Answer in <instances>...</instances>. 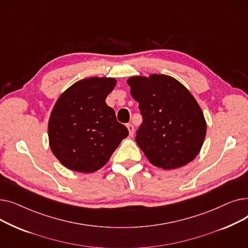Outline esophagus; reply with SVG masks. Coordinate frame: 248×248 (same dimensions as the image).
Returning <instances> with one entry per match:
<instances>
[{
  "instance_id": "obj_1",
  "label": "esophagus",
  "mask_w": 248,
  "mask_h": 248,
  "mask_svg": "<svg viewBox=\"0 0 248 248\" xmlns=\"http://www.w3.org/2000/svg\"><path fill=\"white\" fill-rule=\"evenodd\" d=\"M126 127L128 129V133H129V136H133L134 135V132H135V127L132 124H126Z\"/></svg>"
}]
</instances>
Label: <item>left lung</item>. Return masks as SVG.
<instances>
[{
    "label": "left lung",
    "instance_id": "left-lung-1",
    "mask_svg": "<svg viewBox=\"0 0 248 248\" xmlns=\"http://www.w3.org/2000/svg\"><path fill=\"white\" fill-rule=\"evenodd\" d=\"M127 84L142 115L136 141L150 163L172 170L196 158L207 125L190 91L175 78L164 74L133 76Z\"/></svg>",
    "mask_w": 248,
    "mask_h": 248
}]
</instances>
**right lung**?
<instances>
[{
  "instance_id": "obj_1",
  "label": "right lung",
  "mask_w": 248,
  "mask_h": 248,
  "mask_svg": "<svg viewBox=\"0 0 248 248\" xmlns=\"http://www.w3.org/2000/svg\"><path fill=\"white\" fill-rule=\"evenodd\" d=\"M115 84L111 77L85 78L57 99L48 123L49 145L69 170L85 174L99 170L128 136L106 103Z\"/></svg>"
}]
</instances>
